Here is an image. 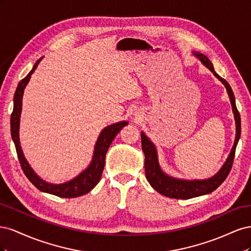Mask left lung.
Instances as JSON below:
<instances>
[{
    "label": "left lung",
    "instance_id": "obj_1",
    "mask_svg": "<svg viewBox=\"0 0 251 251\" xmlns=\"http://www.w3.org/2000/svg\"><path fill=\"white\" fill-rule=\"evenodd\" d=\"M194 54L199 57L201 62L206 66L208 69L215 74V76L222 81L225 86L227 93L229 95L230 102L232 105V112L234 114L235 119V140L232 147L230 154L227 158L226 162L222 166V169L216 175V176L211 177L206 180H194V181H187V180H180L172 178L168 175L164 174L160 166L158 163L157 159V151L154 147V144L147 137L144 133H141V144H142V151L146 156V161H144V169H146V176L150 184L153 186L154 189L158 193H160L163 196L169 197V198L174 199H191L195 197H199L202 195H206L211 192H214L220 185H221L224 180L228 176V174L231 171L233 159L235 155V148H237L238 141L241 136V116L240 113L235 105L234 95L231 90L229 83L227 82L224 78H222L220 75H218L214 69L210 60L201 53H194Z\"/></svg>",
    "mask_w": 251,
    "mask_h": 251
}]
</instances>
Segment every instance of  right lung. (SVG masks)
Returning a JSON list of instances; mask_svg holds the SVG:
<instances>
[{
  "label": "right lung",
  "instance_id": "add662e5",
  "mask_svg": "<svg viewBox=\"0 0 251 251\" xmlns=\"http://www.w3.org/2000/svg\"><path fill=\"white\" fill-rule=\"evenodd\" d=\"M40 58L35 65L33 66L32 70L28 73L25 78H23L17 87L16 93H14L13 97V111L11 113L10 118V127H11V137L16 146L17 154L19 161L21 164V168L26 175L28 180L39 189L41 192L48 193L51 195H55L60 198H75V197H79L82 195H86L89 193L91 189H93L95 185L100 181L101 174L104 168V159L105 154H107L108 149L110 144L112 143L113 139L116 137V135L120 132L121 128L127 125L126 121H121V123L109 126L105 128H103L102 132L100 133V137L97 139L93 160L89 165V168L83 171L78 176L67 182L64 184H50L42 180L30 168V165L26 161V159L23 155V151L20 146L19 140V127H20V117H21V111H22V98L23 93H24V89L27 86V83L31 77V74L36 69L37 65L41 62Z\"/></svg>",
  "mask_w": 251,
  "mask_h": 251
}]
</instances>
